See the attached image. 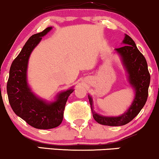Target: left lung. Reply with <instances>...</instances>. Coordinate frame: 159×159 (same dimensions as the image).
<instances>
[{
    "label": "left lung",
    "mask_w": 159,
    "mask_h": 159,
    "mask_svg": "<svg viewBox=\"0 0 159 159\" xmlns=\"http://www.w3.org/2000/svg\"><path fill=\"white\" fill-rule=\"evenodd\" d=\"M123 43L125 45L116 48L121 57L123 64L128 73V79L134 90V98L132 105L124 114L119 116H105L98 114L93 109L92 97L88 95L93 116L98 123L109 126H120L129 123L140 113L148 97L150 75L145 57L137 48L135 43L127 34Z\"/></svg>",
    "instance_id": "obj_1"
}]
</instances>
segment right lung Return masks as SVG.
<instances>
[{
    "mask_svg": "<svg viewBox=\"0 0 159 159\" xmlns=\"http://www.w3.org/2000/svg\"><path fill=\"white\" fill-rule=\"evenodd\" d=\"M52 29V27H47L29 38L12 63L7 86L9 102L14 113L32 127L39 129H53L62 123L66 103L74 91L71 88L60 93L55 101L47 102L38 98L27 84V70L30 54L42 37Z\"/></svg>",
    "mask_w": 159,
    "mask_h": 159,
    "instance_id": "obj_1",
    "label": "right lung"
}]
</instances>
